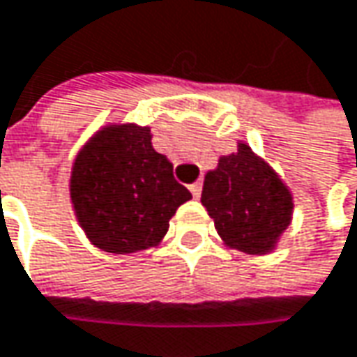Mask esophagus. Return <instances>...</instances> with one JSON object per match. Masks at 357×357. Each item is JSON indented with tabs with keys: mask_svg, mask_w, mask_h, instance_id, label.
Instances as JSON below:
<instances>
[{
	"mask_svg": "<svg viewBox=\"0 0 357 357\" xmlns=\"http://www.w3.org/2000/svg\"><path fill=\"white\" fill-rule=\"evenodd\" d=\"M188 188H190L192 197H195V199H199V197H201V190H203V183H201V181H195V183H192Z\"/></svg>",
	"mask_w": 357,
	"mask_h": 357,
	"instance_id": "obj_1",
	"label": "esophagus"
}]
</instances>
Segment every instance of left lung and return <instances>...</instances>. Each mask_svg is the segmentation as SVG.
I'll return each instance as SVG.
<instances>
[{"mask_svg": "<svg viewBox=\"0 0 357 357\" xmlns=\"http://www.w3.org/2000/svg\"><path fill=\"white\" fill-rule=\"evenodd\" d=\"M201 203L225 247L247 255L273 253L294 221V192L245 140L205 174Z\"/></svg>", "mask_w": 357, "mask_h": 357, "instance_id": "obj_1", "label": "left lung"}]
</instances>
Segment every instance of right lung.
I'll use <instances>...</instances> for the list:
<instances>
[{"instance_id":"1","label":"right lung","mask_w":357,"mask_h":357,"mask_svg":"<svg viewBox=\"0 0 357 357\" xmlns=\"http://www.w3.org/2000/svg\"><path fill=\"white\" fill-rule=\"evenodd\" d=\"M70 203L86 239L114 255L158 247L176 208L192 199L152 146L151 126L108 122L76 152Z\"/></svg>"}]
</instances>
